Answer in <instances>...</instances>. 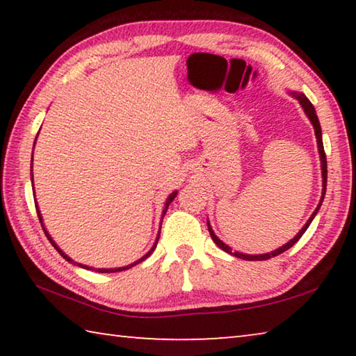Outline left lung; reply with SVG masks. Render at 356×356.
<instances>
[{"label": "left lung", "mask_w": 356, "mask_h": 356, "mask_svg": "<svg viewBox=\"0 0 356 356\" xmlns=\"http://www.w3.org/2000/svg\"><path fill=\"white\" fill-rule=\"evenodd\" d=\"M295 99H297L298 102H300V105H301V108H303L305 110V113H306V116L309 118V120H311V124H312V127H314V131H316V138H317V147H318V154H321V161H322V179H323V182H322V197H321V202H318V206H317V209L314 210V212H312V215H311V218L306 221V225L301 227V231L297 234V236H295L291 242H287L286 245H282L281 248H278V250H275V251H272V252H267V254H243V252H238V251H232V248L231 246H227L226 243H222L221 240L215 236V232H213V229H212V226L209 225V221H207V226H209V232H210V237H212V240L213 242L220 246V248L222 250V251H226V252H229V254H232V256H236V257H240V259H245V261H267V259H270V257H275V256H278V254H281V252H284V251H287L289 248H292V246L298 242L300 240V237L303 236L305 234V231L306 229L309 227V225H311V221L314 220V216L317 215V212H318V209H321V206H322V202H323V197H325V191H327V155H325V150H323V143H322V129H321V122H318V118H317V114H316V110H314V106H312V104L311 102L308 100V97H306L305 94H301V92H291Z\"/></svg>", "instance_id": "left-lung-1"}]
</instances>
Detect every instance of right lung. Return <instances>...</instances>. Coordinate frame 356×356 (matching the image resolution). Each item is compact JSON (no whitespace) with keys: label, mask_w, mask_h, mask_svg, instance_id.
<instances>
[{"label":"right lung","mask_w":356,"mask_h":356,"mask_svg":"<svg viewBox=\"0 0 356 356\" xmlns=\"http://www.w3.org/2000/svg\"><path fill=\"white\" fill-rule=\"evenodd\" d=\"M34 144H35V141H34ZM31 182H33V160H31ZM177 196V191H172L170 196H168V200H166V204H165V210H163V215L161 216H165V213H166V210H168V206H170V204L174 201V197ZM35 210H38V216H39V221H40V225H42V229H44V232H45V236H47V238L50 240V243L55 246L56 248V251L59 252V254H61L65 261L67 262H70V264H74V265H78V267H81V268H86V270H95V272H99V273H114V272H122V270H129V268H131L134 267V265H136V264H140V262H143L144 259H147L150 254H152V251L155 250V246H156V243H159V238H160V232H159V236H156V240H155V243H154V246L152 248H150V251L147 252V254H144L141 259H138L136 262H134V264H130V265H125V267H119V268H92V267H88V265H81V264H78V262H75V261H72V259L65 254V252L59 248V246L53 242V238H51V236L50 234H48V231L45 229V226H44V221H42V215H40V212H39V207H38V202H35Z\"/></svg>","instance_id":"right-lung-1"}]
</instances>
